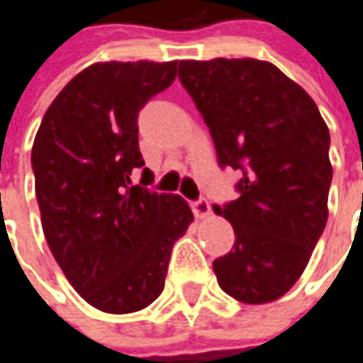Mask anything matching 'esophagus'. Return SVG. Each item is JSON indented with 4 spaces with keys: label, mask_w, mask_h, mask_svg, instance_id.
<instances>
[{
    "label": "esophagus",
    "mask_w": 363,
    "mask_h": 363,
    "mask_svg": "<svg viewBox=\"0 0 363 363\" xmlns=\"http://www.w3.org/2000/svg\"><path fill=\"white\" fill-rule=\"evenodd\" d=\"M191 207H193V213L197 218H207L211 213V205H209V201L205 197H199L197 201H191Z\"/></svg>",
    "instance_id": "esophagus-1"
}]
</instances>
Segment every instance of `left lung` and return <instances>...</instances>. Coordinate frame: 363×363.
<instances>
[{
    "instance_id": "left-lung-1",
    "label": "left lung",
    "mask_w": 363,
    "mask_h": 363,
    "mask_svg": "<svg viewBox=\"0 0 363 363\" xmlns=\"http://www.w3.org/2000/svg\"><path fill=\"white\" fill-rule=\"evenodd\" d=\"M179 79L220 168L240 174L238 199L216 209L236 234L213 261L218 284L246 304L273 302L298 281L327 225L329 129L314 100L267 61H181Z\"/></svg>"
}]
</instances>
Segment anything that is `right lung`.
<instances>
[{"label":"right lung","instance_id":"obj_1","mask_svg":"<svg viewBox=\"0 0 363 363\" xmlns=\"http://www.w3.org/2000/svg\"><path fill=\"white\" fill-rule=\"evenodd\" d=\"M179 61L94 63L59 92L33 145L45 238L75 291L127 314L164 289L172 245L193 222L179 195L147 189L139 111L177 77ZM142 170V181L130 177Z\"/></svg>","mask_w":363,"mask_h":363}]
</instances>
